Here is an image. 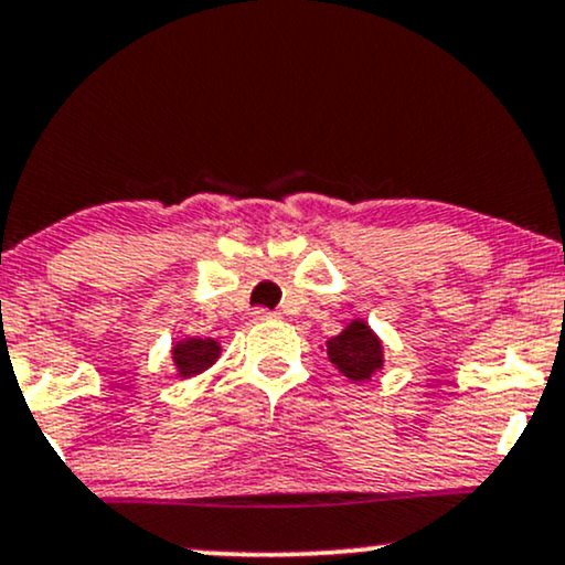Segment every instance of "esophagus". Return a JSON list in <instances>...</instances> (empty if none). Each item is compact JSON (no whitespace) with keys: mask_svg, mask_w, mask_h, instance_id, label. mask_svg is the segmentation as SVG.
Segmentation results:
<instances>
[{"mask_svg":"<svg viewBox=\"0 0 565 565\" xmlns=\"http://www.w3.org/2000/svg\"><path fill=\"white\" fill-rule=\"evenodd\" d=\"M250 315H254L256 322H271V319H277L275 311L264 309V306H259V309H254V311H250Z\"/></svg>","mask_w":565,"mask_h":565,"instance_id":"1","label":"esophagus"}]
</instances>
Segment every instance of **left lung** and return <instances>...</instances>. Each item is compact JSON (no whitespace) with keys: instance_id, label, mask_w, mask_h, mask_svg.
Returning <instances> with one entry per match:
<instances>
[{"instance_id":"obj_1","label":"left lung","mask_w":565,"mask_h":565,"mask_svg":"<svg viewBox=\"0 0 565 565\" xmlns=\"http://www.w3.org/2000/svg\"><path fill=\"white\" fill-rule=\"evenodd\" d=\"M327 356L348 380H369L382 369V340L366 322L353 319L338 338L327 340Z\"/></svg>"}]
</instances>
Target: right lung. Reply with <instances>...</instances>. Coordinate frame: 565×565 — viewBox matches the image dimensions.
Segmentation results:
<instances>
[{
  "label": "right lung",
  "instance_id": "add662e5",
  "mask_svg": "<svg viewBox=\"0 0 565 565\" xmlns=\"http://www.w3.org/2000/svg\"><path fill=\"white\" fill-rule=\"evenodd\" d=\"M220 359V343L217 340L206 338H185L172 348V361H175L180 377H193L209 369Z\"/></svg>",
  "mask_w": 565,
  "mask_h": 565
}]
</instances>
